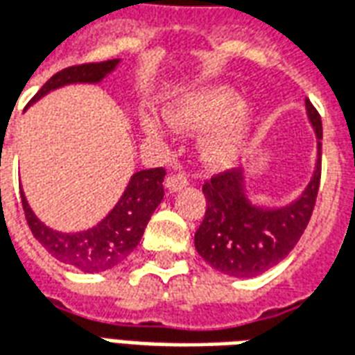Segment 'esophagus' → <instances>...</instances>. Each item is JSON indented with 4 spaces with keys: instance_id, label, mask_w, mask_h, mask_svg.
Instances as JSON below:
<instances>
[{
    "instance_id": "obj_1",
    "label": "esophagus",
    "mask_w": 355,
    "mask_h": 355,
    "mask_svg": "<svg viewBox=\"0 0 355 355\" xmlns=\"http://www.w3.org/2000/svg\"><path fill=\"white\" fill-rule=\"evenodd\" d=\"M188 184H190V180H188V177H186L184 173H173V175H169L167 180H165V188H167L169 192H178V190H182V188H186Z\"/></svg>"
}]
</instances>
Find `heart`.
I'll return each instance as SVG.
<instances>
[{"mask_svg":"<svg viewBox=\"0 0 355 355\" xmlns=\"http://www.w3.org/2000/svg\"><path fill=\"white\" fill-rule=\"evenodd\" d=\"M241 94L232 87H207L184 94L169 110L171 123L180 131H198L213 125L223 123L239 108ZM253 116L249 110H239L228 123L224 125L215 137L203 144V155L211 165H228L236 159L243 140L249 131ZM144 131L150 135L159 132V123L155 119H144Z\"/></svg>","mask_w":355,"mask_h":355,"instance_id":"1","label":"heart"}]
</instances>
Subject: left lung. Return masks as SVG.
Here are the masks:
<instances>
[{
  "instance_id": "obj_1",
  "label": "left lung",
  "mask_w": 355,
  "mask_h": 355,
  "mask_svg": "<svg viewBox=\"0 0 355 355\" xmlns=\"http://www.w3.org/2000/svg\"><path fill=\"white\" fill-rule=\"evenodd\" d=\"M308 119L318 137V162L312 180L297 201L279 209L251 205L245 173L230 169L205 180V216L196 232V251L205 262L234 277H253L282 262L310 223L321 178V117L306 98Z\"/></svg>"
}]
</instances>
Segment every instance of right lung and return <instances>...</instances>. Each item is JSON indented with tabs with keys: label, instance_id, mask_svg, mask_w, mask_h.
Segmentation results:
<instances>
[{
	"label": "right lung",
	"instance_id": "1",
	"mask_svg": "<svg viewBox=\"0 0 355 355\" xmlns=\"http://www.w3.org/2000/svg\"><path fill=\"white\" fill-rule=\"evenodd\" d=\"M119 64L117 58L104 60V62H87V64H76L57 72L43 85L30 104L40 101L51 91L72 83H98ZM163 178L165 169H144L135 173L125 188L121 200L108 213L106 218L89 228L85 232L64 234L45 226L34 215V211L28 205L24 192L22 196V207L26 215L28 226L34 234V238L49 251L57 261L78 268L81 272L94 274L104 272L110 268L117 266L125 261L132 249L139 245L140 238L144 234L150 216L155 207L163 200Z\"/></svg>",
	"mask_w": 355,
	"mask_h": 355
}]
</instances>
